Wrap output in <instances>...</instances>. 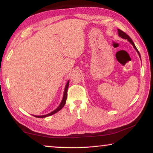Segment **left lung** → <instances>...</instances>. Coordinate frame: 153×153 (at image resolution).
Listing matches in <instances>:
<instances>
[{
  "instance_id": "obj_1",
  "label": "left lung",
  "mask_w": 153,
  "mask_h": 153,
  "mask_svg": "<svg viewBox=\"0 0 153 153\" xmlns=\"http://www.w3.org/2000/svg\"><path fill=\"white\" fill-rule=\"evenodd\" d=\"M117 31H118V35H119V36H120V37H121V38H123V39H126V40H128L129 42H130V43L131 44V45H132L133 47H134V49H135V50L136 51L137 53H138V55H139V56H140V59H141L140 54L139 51H138V49H137V48L136 47V46H135V45H134V43L133 42V41H132V40H131V38L130 37H129V36L128 34H126V33L125 32H123V31H121V30L118 29Z\"/></svg>"
}]
</instances>
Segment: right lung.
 I'll use <instances>...</instances> for the list:
<instances>
[{"mask_svg":"<svg viewBox=\"0 0 153 153\" xmlns=\"http://www.w3.org/2000/svg\"><path fill=\"white\" fill-rule=\"evenodd\" d=\"M69 80H68V81H67V84L65 85V87L63 98H62V100H61V102L60 103V105H59V107L56 108V109H55L53 111H52V112H51V113L46 114V115H33V116H34V117H38V118H44V117H48V116H51L52 115H54V114L56 113H57L58 111H60L61 108L64 107L65 105L67 97V89H68V87H69Z\"/></svg>","mask_w":153,"mask_h":153,"instance_id":"right-lung-1","label":"right lung"}]
</instances>
